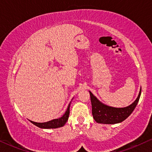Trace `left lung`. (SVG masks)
<instances>
[{
	"label": "left lung",
	"instance_id": "left-lung-1",
	"mask_svg": "<svg viewBox=\"0 0 152 152\" xmlns=\"http://www.w3.org/2000/svg\"><path fill=\"white\" fill-rule=\"evenodd\" d=\"M89 93L92 106V114L95 121L102 124H116L124 121L134 111L140 99L141 89L134 102L124 108H114L104 104L93 96L91 91Z\"/></svg>",
	"mask_w": 152,
	"mask_h": 152
}]
</instances>
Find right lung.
Here are the masks:
<instances>
[{
  "label": "right lung",
  "instance_id": "right-lung-1",
  "mask_svg": "<svg viewBox=\"0 0 152 152\" xmlns=\"http://www.w3.org/2000/svg\"><path fill=\"white\" fill-rule=\"evenodd\" d=\"M70 103L68 105V109L66 110V113H64V115L62 116L61 118H58V119H55L53 120H50V121L47 122H43V123H39V122H35L33 121H30L32 122L33 124L38 126L39 128L42 129H55L58 127H61V126H63L64 124H66V122H67L68 119V117H69L70 114Z\"/></svg>",
  "mask_w": 152,
  "mask_h": 152
}]
</instances>
